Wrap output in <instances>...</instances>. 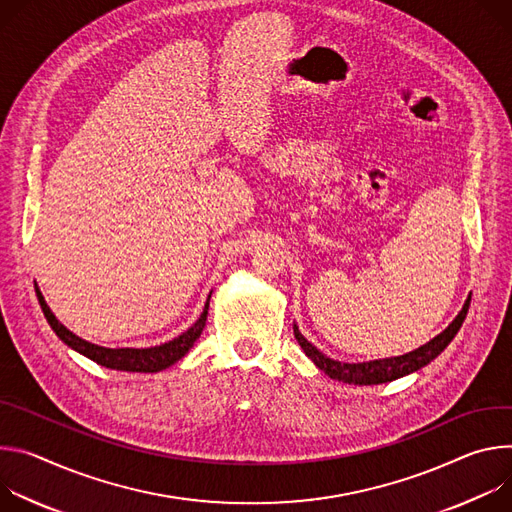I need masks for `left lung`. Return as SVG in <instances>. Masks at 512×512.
I'll return each mask as SVG.
<instances>
[{"mask_svg":"<svg viewBox=\"0 0 512 512\" xmlns=\"http://www.w3.org/2000/svg\"><path fill=\"white\" fill-rule=\"evenodd\" d=\"M470 301L472 297L466 299L462 311L458 313V317L453 319L439 335H435L431 342H427L425 346L405 354V356H396V358H384V360H372V362H360V364H348V362H337L327 358L323 352H319L311 342H307L305 335L299 331L297 325H293L295 329V337L299 346L303 348V352L313 360V364L323 370L329 378L339 380V382H348V384H360V386H370V384H382V382H390L401 376H407L411 372H417L419 368L427 366L431 360H435L447 346L456 333L460 331L468 309H470Z\"/></svg>","mask_w":512,"mask_h":512,"instance_id":"8db88e82","label":"left lung"}]
</instances>
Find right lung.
I'll return each mask as SVG.
<instances>
[{"label": "right lung", "mask_w": 512, "mask_h": 512, "mask_svg": "<svg viewBox=\"0 0 512 512\" xmlns=\"http://www.w3.org/2000/svg\"><path fill=\"white\" fill-rule=\"evenodd\" d=\"M36 297L38 303L42 307V313L48 321V325L52 327V331L59 335L63 342L73 348L75 352L83 354L85 358L111 368V370H124V372H160L168 366H173L175 362H179L199 339L205 321H207V309H209V299L203 307V313L199 315V319L179 337L170 339V342L162 344V346H154V348H103V346H95L91 342H85L79 335H75L73 331H69L59 319L54 317V313L50 311V307L46 305L42 293L36 287Z\"/></svg>", "instance_id": "right-lung-1"}]
</instances>
